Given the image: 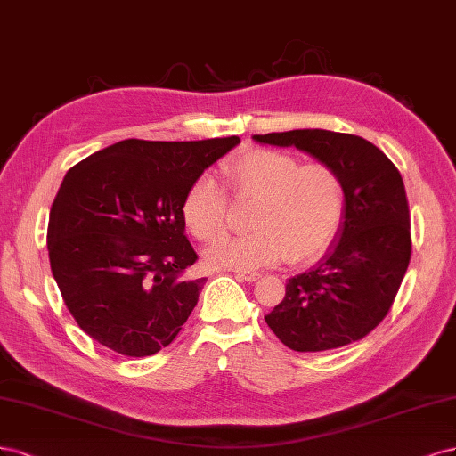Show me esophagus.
I'll return each instance as SVG.
<instances>
[{
	"label": "esophagus",
	"mask_w": 456,
	"mask_h": 456,
	"mask_svg": "<svg viewBox=\"0 0 456 456\" xmlns=\"http://www.w3.org/2000/svg\"><path fill=\"white\" fill-rule=\"evenodd\" d=\"M261 274L259 273H237V278L242 282H256Z\"/></svg>",
	"instance_id": "esophagus-1"
}]
</instances>
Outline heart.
I'll use <instances>...</instances> for the list:
<instances>
[{
    "instance_id": "1",
    "label": "heart",
    "mask_w": 456,
    "mask_h": 456,
    "mask_svg": "<svg viewBox=\"0 0 456 456\" xmlns=\"http://www.w3.org/2000/svg\"><path fill=\"white\" fill-rule=\"evenodd\" d=\"M224 174L237 200H256L252 232L214 242L204 261L216 269L257 271L288 257L313 259L335 237L343 216V182L330 165H299L296 157L254 150L229 160ZM229 193L212 174L187 189L182 214L199 240H214L227 229Z\"/></svg>"
}]
</instances>
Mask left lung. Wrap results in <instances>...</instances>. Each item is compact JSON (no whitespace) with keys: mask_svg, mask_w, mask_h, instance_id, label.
Segmentation results:
<instances>
[{"mask_svg":"<svg viewBox=\"0 0 456 456\" xmlns=\"http://www.w3.org/2000/svg\"><path fill=\"white\" fill-rule=\"evenodd\" d=\"M257 143L297 148L343 182V224L326 256L286 284L265 316L288 348L331 350L373 331L388 314L411 259L403 180L377 145L354 134L303 128L256 134Z\"/></svg>","mask_w":456,"mask_h":456,"instance_id":"left-lung-1","label":"left lung"}]
</instances>
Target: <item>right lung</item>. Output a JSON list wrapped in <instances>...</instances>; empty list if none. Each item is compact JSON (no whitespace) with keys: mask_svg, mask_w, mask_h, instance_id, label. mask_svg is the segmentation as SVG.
Here are the masks:
<instances>
[{"mask_svg":"<svg viewBox=\"0 0 456 456\" xmlns=\"http://www.w3.org/2000/svg\"><path fill=\"white\" fill-rule=\"evenodd\" d=\"M239 143L123 140L68 170L49 217L51 271L94 341L143 358L175 339L207 282L185 276L197 254L182 204L191 183Z\"/></svg>","mask_w":456,"mask_h":456,"instance_id":"obj_1","label":"right lung"}]
</instances>
